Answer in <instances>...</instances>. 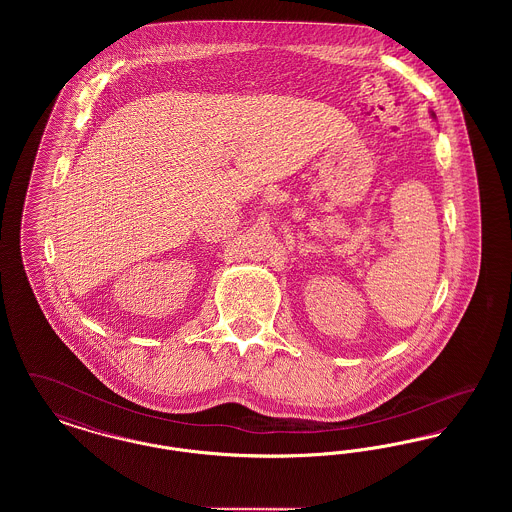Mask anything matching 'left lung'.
Listing matches in <instances>:
<instances>
[{"label":"left lung","mask_w":512,"mask_h":512,"mask_svg":"<svg viewBox=\"0 0 512 512\" xmlns=\"http://www.w3.org/2000/svg\"><path fill=\"white\" fill-rule=\"evenodd\" d=\"M432 115H434V113H432Z\"/></svg>","instance_id":"obj_1"}]
</instances>
